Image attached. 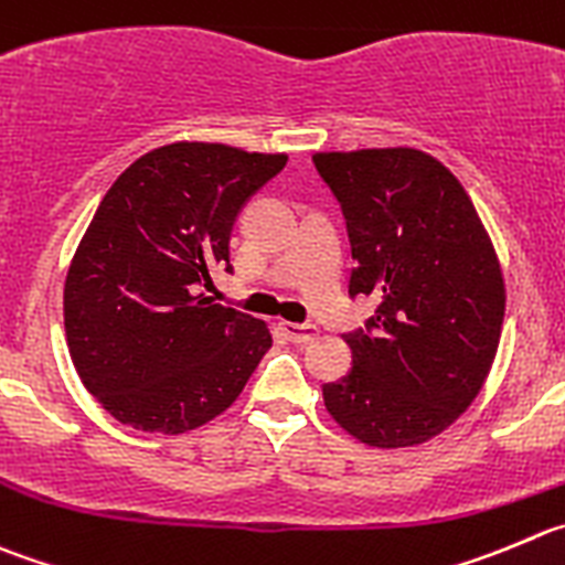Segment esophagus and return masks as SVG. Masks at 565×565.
Segmentation results:
<instances>
[{"mask_svg": "<svg viewBox=\"0 0 565 565\" xmlns=\"http://www.w3.org/2000/svg\"><path fill=\"white\" fill-rule=\"evenodd\" d=\"M282 330H286L288 341L294 343H310L319 335V327L316 324H291V321H282Z\"/></svg>", "mask_w": 565, "mask_h": 565, "instance_id": "obj_1", "label": "esophagus"}]
</instances>
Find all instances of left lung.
Returning <instances> with one entry per match:
<instances>
[{
  "mask_svg": "<svg viewBox=\"0 0 565 565\" xmlns=\"http://www.w3.org/2000/svg\"><path fill=\"white\" fill-rule=\"evenodd\" d=\"M313 163L347 218L349 297L380 302L343 335L352 369L321 388L324 405L369 447L424 444L475 402L497 358V252L458 177L418 149L319 152Z\"/></svg>",
  "mask_w": 565,
  "mask_h": 565,
  "instance_id": "obj_1",
  "label": "left lung"
}]
</instances>
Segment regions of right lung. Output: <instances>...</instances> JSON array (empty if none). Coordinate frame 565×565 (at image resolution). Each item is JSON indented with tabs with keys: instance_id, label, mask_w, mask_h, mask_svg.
<instances>
[{
	"instance_id": "add662e5",
	"label": "right lung",
	"mask_w": 565,
	"mask_h": 565,
	"mask_svg": "<svg viewBox=\"0 0 565 565\" xmlns=\"http://www.w3.org/2000/svg\"><path fill=\"white\" fill-rule=\"evenodd\" d=\"M286 154L169 143L96 207L63 291L74 369L113 418L177 435L227 411L271 347L263 321L213 302L233 224Z\"/></svg>"
}]
</instances>
